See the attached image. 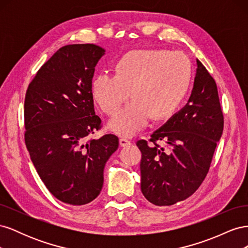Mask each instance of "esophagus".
Returning <instances> with one entry per match:
<instances>
[{
    "mask_svg": "<svg viewBox=\"0 0 248 248\" xmlns=\"http://www.w3.org/2000/svg\"><path fill=\"white\" fill-rule=\"evenodd\" d=\"M119 141H120V146H121V147H127V146H129L131 144L130 140H128L125 138H121Z\"/></svg>",
    "mask_w": 248,
    "mask_h": 248,
    "instance_id": "esophagus-1",
    "label": "esophagus"
}]
</instances>
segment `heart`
Returning <instances> with one entry per match:
<instances>
[{
  "instance_id": "1",
  "label": "heart",
  "mask_w": 248,
  "mask_h": 248,
  "mask_svg": "<svg viewBox=\"0 0 248 248\" xmlns=\"http://www.w3.org/2000/svg\"><path fill=\"white\" fill-rule=\"evenodd\" d=\"M190 65L179 51L166 49L132 50L115 65V76L101 72L91 84L95 103L108 115L116 112L108 128L122 137H132L147 126L149 120L170 117L188 90Z\"/></svg>"
}]
</instances>
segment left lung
Instances as JSON below:
<instances>
[{
    "instance_id": "8db88e82",
    "label": "left lung",
    "mask_w": 248,
    "mask_h": 248,
    "mask_svg": "<svg viewBox=\"0 0 248 248\" xmlns=\"http://www.w3.org/2000/svg\"><path fill=\"white\" fill-rule=\"evenodd\" d=\"M197 73L186 106L155 130L148 145L141 140L140 189L156 206L189 198L204 181L223 130V115L215 80L197 59ZM164 140V150L155 144Z\"/></svg>"
}]
</instances>
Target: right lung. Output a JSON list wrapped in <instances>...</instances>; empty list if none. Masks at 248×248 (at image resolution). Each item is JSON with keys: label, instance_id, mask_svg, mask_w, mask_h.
<instances>
[{"label": "right lung", "instance_id": "add662e5", "mask_svg": "<svg viewBox=\"0 0 248 248\" xmlns=\"http://www.w3.org/2000/svg\"><path fill=\"white\" fill-rule=\"evenodd\" d=\"M106 49L70 44L58 49L37 72L25 98V140L49 192L66 204L86 205L102 189L103 170L119 139L90 136L100 128L91 84Z\"/></svg>", "mask_w": 248, "mask_h": 248}]
</instances>
